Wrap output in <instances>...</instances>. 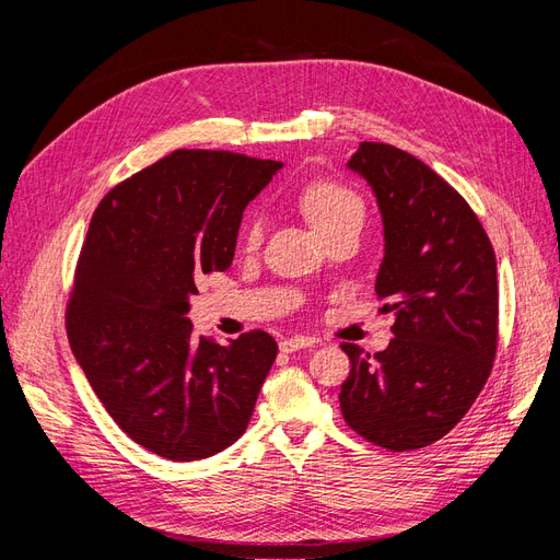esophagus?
Masks as SVG:
<instances>
[{"label":"esophagus","instance_id":"34e87169","mask_svg":"<svg viewBox=\"0 0 560 560\" xmlns=\"http://www.w3.org/2000/svg\"><path fill=\"white\" fill-rule=\"evenodd\" d=\"M311 346H315V338H311V336H292V338H284V341H280L282 352H296L301 348H311Z\"/></svg>","mask_w":560,"mask_h":560}]
</instances>
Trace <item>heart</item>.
Returning a JSON list of instances; mask_svg holds the SVG:
<instances>
[{"mask_svg":"<svg viewBox=\"0 0 560 560\" xmlns=\"http://www.w3.org/2000/svg\"><path fill=\"white\" fill-rule=\"evenodd\" d=\"M301 210L306 214L311 226L322 235L338 224L360 222L364 217V202L348 186L331 179H315L303 186ZM245 243L257 245L261 241V219L259 214H249L245 222Z\"/></svg>","mask_w":560,"mask_h":560,"instance_id":"heart-1","label":"heart"}]
</instances>
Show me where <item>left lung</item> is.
<instances>
[{
	"instance_id": "left-lung-1",
	"label": "left lung",
	"mask_w": 560,
	"mask_h": 560,
	"mask_svg": "<svg viewBox=\"0 0 560 560\" xmlns=\"http://www.w3.org/2000/svg\"><path fill=\"white\" fill-rule=\"evenodd\" d=\"M376 196L385 257L376 294L393 343L371 358L343 343L341 411L366 442L416 451L439 442L483 389L498 350V266L467 200L406 151L362 142L348 161Z\"/></svg>"
}]
</instances>
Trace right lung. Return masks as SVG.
Listing matches in <instances>:
<instances>
[{"mask_svg":"<svg viewBox=\"0 0 560 560\" xmlns=\"http://www.w3.org/2000/svg\"><path fill=\"white\" fill-rule=\"evenodd\" d=\"M280 161L177 149L100 200L67 303V336L97 399L135 444L191 463L231 446L276 362L254 329L194 336L189 296L233 261L243 210Z\"/></svg>","mask_w":560,"mask_h":560,"instance_id":"right-lung-1","label":"right lung"}]
</instances>
